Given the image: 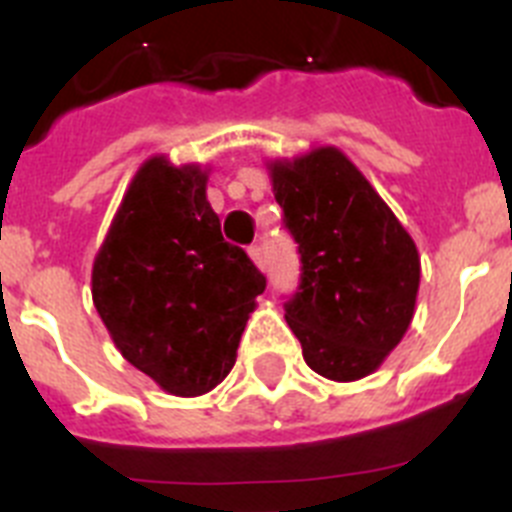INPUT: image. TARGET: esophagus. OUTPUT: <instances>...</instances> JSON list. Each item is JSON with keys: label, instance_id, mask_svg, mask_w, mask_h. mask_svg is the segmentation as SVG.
<instances>
[{"label": "esophagus", "instance_id": "34e87169", "mask_svg": "<svg viewBox=\"0 0 512 512\" xmlns=\"http://www.w3.org/2000/svg\"><path fill=\"white\" fill-rule=\"evenodd\" d=\"M248 256H251V261L256 266H259V269H264V253H261V248L259 246H251L248 248Z\"/></svg>", "mask_w": 512, "mask_h": 512}]
</instances>
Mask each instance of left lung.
<instances>
[{
	"instance_id": "left-lung-1",
	"label": "left lung",
	"mask_w": 512,
	"mask_h": 512,
	"mask_svg": "<svg viewBox=\"0 0 512 512\" xmlns=\"http://www.w3.org/2000/svg\"><path fill=\"white\" fill-rule=\"evenodd\" d=\"M266 171L300 243V292L284 320L312 372L333 382L369 377L413 323L415 241L341 148L269 158Z\"/></svg>"
}]
</instances>
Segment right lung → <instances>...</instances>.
Returning <instances> with one entry per match:
<instances>
[{"label":"right lung","instance_id":"right-lung-1","mask_svg":"<svg viewBox=\"0 0 512 512\" xmlns=\"http://www.w3.org/2000/svg\"><path fill=\"white\" fill-rule=\"evenodd\" d=\"M210 166L140 164L94 256L92 300L122 359L176 397L215 390L235 364L266 279L225 243Z\"/></svg>","mask_w":512,"mask_h":512}]
</instances>
